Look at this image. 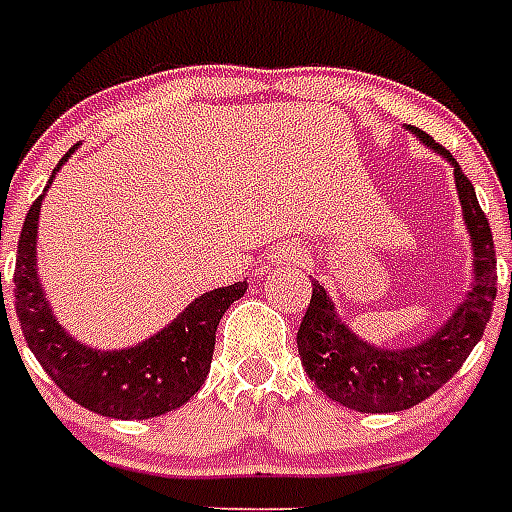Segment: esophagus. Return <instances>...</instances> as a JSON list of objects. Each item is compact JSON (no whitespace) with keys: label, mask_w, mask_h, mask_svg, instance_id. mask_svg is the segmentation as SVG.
<instances>
[{"label":"esophagus","mask_w":512,"mask_h":512,"mask_svg":"<svg viewBox=\"0 0 512 512\" xmlns=\"http://www.w3.org/2000/svg\"><path fill=\"white\" fill-rule=\"evenodd\" d=\"M300 249H295V247H282V249H276V252H273V263H298L300 260Z\"/></svg>","instance_id":"obj_1"}]
</instances>
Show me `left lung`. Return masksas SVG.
Returning a JSON list of instances; mask_svg holds the SVG:
<instances>
[{"instance_id": "left-lung-1", "label": "left lung", "mask_w": 512, "mask_h": 512, "mask_svg": "<svg viewBox=\"0 0 512 512\" xmlns=\"http://www.w3.org/2000/svg\"><path fill=\"white\" fill-rule=\"evenodd\" d=\"M424 147L438 152L454 169L456 195L462 204V220L473 247V282L456 303L454 314L413 346H376L354 333L338 314L330 292L314 282L311 303L298 330L300 362L308 378L330 400L362 413L405 411L438 392L462 362L470 357L475 343L483 338L486 322L497 298V255L486 214L475 187L464 177L459 163L448 150L421 128L405 126ZM512 290V279H510Z\"/></svg>"}]
</instances>
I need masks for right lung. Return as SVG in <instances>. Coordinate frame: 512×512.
Returning <instances> with one entry per match:
<instances>
[{"mask_svg": "<svg viewBox=\"0 0 512 512\" xmlns=\"http://www.w3.org/2000/svg\"><path fill=\"white\" fill-rule=\"evenodd\" d=\"M53 169V177L72 152ZM48 179V187L53 185ZM48 187L31 204L15 257V314L23 338L56 386L74 403L109 419H152L185 405L209 376L214 333L233 300L247 292V282L204 292L179 311L177 319L128 349H93L77 341L58 322L42 290L37 271L39 209ZM2 292V279H0Z\"/></svg>", "mask_w": 512, "mask_h": 512, "instance_id": "obj_1", "label": "right lung"}]
</instances>
